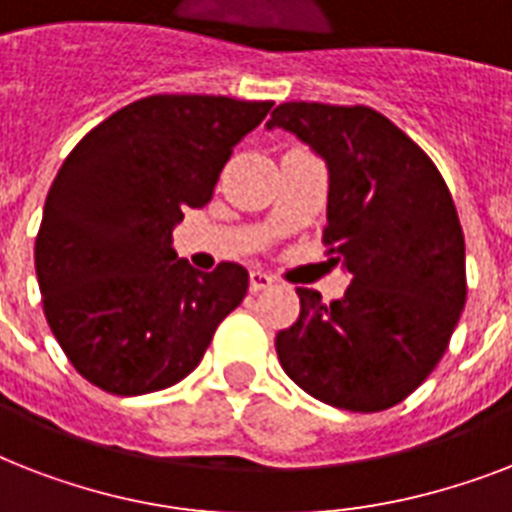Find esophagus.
Returning a JSON list of instances; mask_svg holds the SVG:
<instances>
[{
    "label": "esophagus",
    "instance_id": "1",
    "mask_svg": "<svg viewBox=\"0 0 512 512\" xmlns=\"http://www.w3.org/2000/svg\"><path fill=\"white\" fill-rule=\"evenodd\" d=\"M273 281H276V279H273L271 273L260 271V268H255V271L249 273V289H252V292H260V289L271 287Z\"/></svg>",
    "mask_w": 512,
    "mask_h": 512
}]
</instances>
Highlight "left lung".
I'll return each instance as SVG.
<instances>
[{
	"label": "left lung",
	"mask_w": 512,
	"mask_h": 512,
	"mask_svg": "<svg viewBox=\"0 0 512 512\" xmlns=\"http://www.w3.org/2000/svg\"><path fill=\"white\" fill-rule=\"evenodd\" d=\"M284 127L329 167L324 247L350 273L321 303L297 289L300 316L276 335L284 372L324 404L382 412L428 380L468 297L465 236L438 167L366 106L281 103Z\"/></svg>",
	"instance_id": "left-lung-1"
}]
</instances>
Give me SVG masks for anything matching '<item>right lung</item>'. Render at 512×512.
Instances as JSON below:
<instances>
[{"mask_svg":"<svg viewBox=\"0 0 512 512\" xmlns=\"http://www.w3.org/2000/svg\"><path fill=\"white\" fill-rule=\"evenodd\" d=\"M271 100L151 95L84 135L52 183L34 265L52 335L84 380L143 396L199 366L249 273H201L172 249L188 207L212 201L233 148Z\"/></svg>","mask_w":512,"mask_h":512,"instance_id":"right-lung-1","label":"right lung"}]
</instances>
